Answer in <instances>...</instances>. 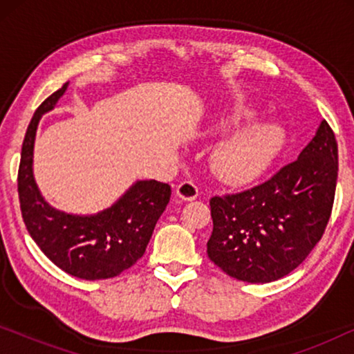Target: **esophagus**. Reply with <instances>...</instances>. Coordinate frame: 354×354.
<instances>
[{"mask_svg":"<svg viewBox=\"0 0 354 354\" xmlns=\"http://www.w3.org/2000/svg\"><path fill=\"white\" fill-rule=\"evenodd\" d=\"M176 195L183 201H193L198 198V187L192 180H185L178 183Z\"/></svg>","mask_w":354,"mask_h":354,"instance_id":"1","label":"esophagus"}]
</instances>
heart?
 <instances>
[{
    "mask_svg": "<svg viewBox=\"0 0 354 354\" xmlns=\"http://www.w3.org/2000/svg\"><path fill=\"white\" fill-rule=\"evenodd\" d=\"M251 118H254V111L236 108L222 113L217 125L229 127ZM282 143L283 133L275 124H250L217 145L211 156V169L219 180L230 185L248 183L270 166Z\"/></svg>",
    "mask_w": 354,
    "mask_h": 354,
    "instance_id": "b5f03b06",
    "label": "heart"
}]
</instances>
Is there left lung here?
Returning a JSON list of instances; mask_svg holds the SVG:
<instances>
[{"instance_id": "left-lung-1", "label": "left lung", "mask_w": 354, "mask_h": 354, "mask_svg": "<svg viewBox=\"0 0 354 354\" xmlns=\"http://www.w3.org/2000/svg\"><path fill=\"white\" fill-rule=\"evenodd\" d=\"M337 172V140L322 120L297 161L268 182L211 198L209 259L248 283L285 277L308 258L326 230Z\"/></svg>"}]
</instances>
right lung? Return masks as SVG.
Returning a JSON list of instances; mask_svg holds the SVG:
<instances>
[{"instance_id":"right-lung-1","label":"right lung","mask_w":354,"mask_h":354,"mask_svg":"<svg viewBox=\"0 0 354 354\" xmlns=\"http://www.w3.org/2000/svg\"><path fill=\"white\" fill-rule=\"evenodd\" d=\"M67 86L69 82L38 106L27 127L17 176L22 217L33 241L64 272L84 280L111 279L145 254L171 200V187L158 180H137L118 201L95 214L53 207L33 176V147L41 115L55 109Z\"/></svg>"}]
</instances>
